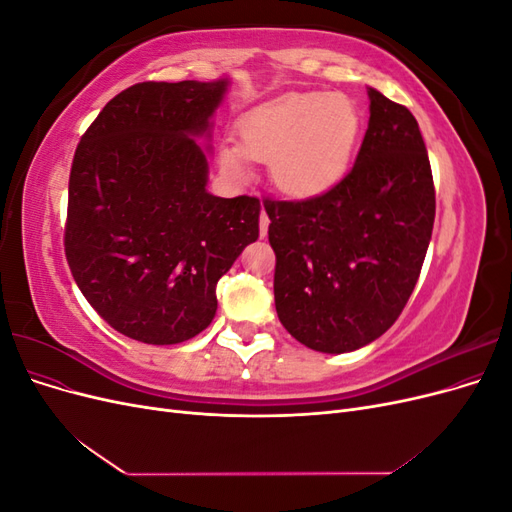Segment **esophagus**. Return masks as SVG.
I'll use <instances>...</instances> for the list:
<instances>
[{"label": "esophagus", "instance_id": "34e87169", "mask_svg": "<svg viewBox=\"0 0 512 512\" xmlns=\"http://www.w3.org/2000/svg\"><path fill=\"white\" fill-rule=\"evenodd\" d=\"M269 224H271V220H269L267 211H260V237H262V239L267 237V232H269Z\"/></svg>", "mask_w": 512, "mask_h": 512}]
</instances>
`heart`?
Wrapping results in <instances>:
<instances>
[{
	"label": "heart",
	"mask_w": 512,
	"mask_h": 512,
	"mask_svg": "<svg viewBox=\"0 0 512 512\" xmlns=\"http://www.w3.org/2000/svg\"><path fill=\"white\" fill-rule=\"evenodd\" d=\"M359 136L361 113L348 96L292 94L243 113L237 145H224L218 158L235 181L247 177V158L269 162L277 190L314 198L348 175Z\"/></svg>",
	"instance_id": "obj_1"
}]
</instances>
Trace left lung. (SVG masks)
Here are the masks:
<instances>
[{
    "label": "left lung",
    "instance_id": "left-lung-1",
    "mask_svg": "<svg viewBox=\"0 0 512 512\" xmlns=\"http://www.w3.org/2000/svg\"><path fill=\"white\" fill-rule=\"evenodd\" d=\"M369 126L350 173L307 200H265L275 309L316 352L359 350L391 329L421 275L436 190L406 106L369 87Z\"/></svg>",
    "mask_w": 512,
    "mask_h": 512
}]
</instances>
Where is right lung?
<instances>
[{"label": "right lung", "instance_id": "obj_1", "mask_svg": "<svg viewBox=\"0 0 512 512\" xmlns=\"http://www.w3.org/2000/svg\"><path fill=\"white\" fill-rule=\"evenodd\" d=\"M228 79L136 83L83 134L68 185L66 258L89 305L136 342L181 344L218 309L215 286L258 239L260 200L207 192L198 136Z\"/></svg>", "mask_w": 512, "mask_h": 512}]
</instances>
